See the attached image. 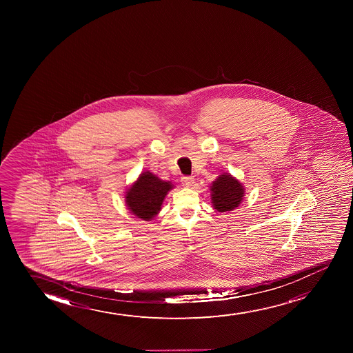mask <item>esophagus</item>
I'll return each mask as SVG.
<instances>
[{
  "mask_svg": "<svg viewBox=\"0 0 353 353\" xmlns=\"http://www.w3.org/2000/svg\"><path fill=\"white\" fill-rule=\"evenodd\" d=\"M181 183H183V186L191 187L194 183V178L193 176H183Z\"/></svg>",
  "mask_w": 353,
  "mask_h": 353,
  "instance_id": "1",
  "label": "esophagus"
}]
</instances>
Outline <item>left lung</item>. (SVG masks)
<instances>
[{"label":"left lung","mask_w":353,"mask_h":353,"mask_svg":"<svg viewBox=\"0 0 353 353\" xmlns=\"http://www.w3.org/2000/svg\"><path fill=\"white\" fill-rule=\"evenodd\" d=\"M239 180L231 174H220L212 183L211 199L213 207L218 212L233 211L243 201L245 191Z\"/></svg>","instance_id":"left-lung-1"}]
</instances>
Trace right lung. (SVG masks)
<instances>
[{
  "label": "right lung",
  "instance_id": "1",
  "mask_svg": "<svg viewBox=\"0 0 353 353\" xmlns=\"http://www.w3.org/2000/svg\"><path fill=\"white\" fill-rule=\"evenodd\" d=\"M172 188L170 181H163L146 170L127 190L125 201L130 213L150 221L160 212L162 203Z\"/></svg>",
  "mask_w": 353,
  "mask_h": 353
}]
</instances>
